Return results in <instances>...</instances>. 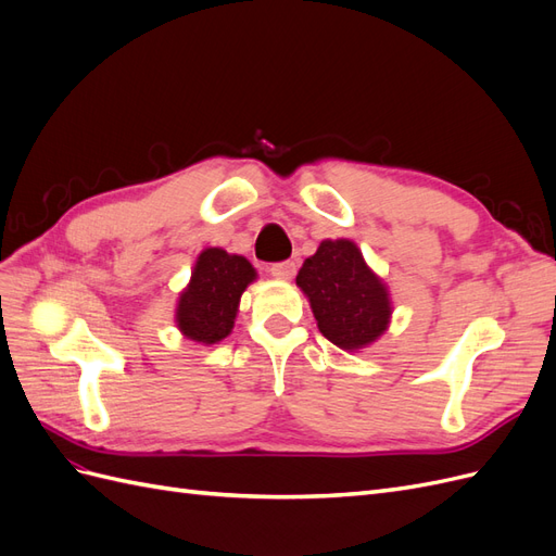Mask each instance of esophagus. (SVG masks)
Listing matches in <instances>:
<instances>
[{
  "mask_svg": "<svg viewBox=\"0 0 556 556\" xmlns=\"http://www.w3.org/2000/svg\"><path fill=\"white\" fill-rule=\"evenodd\" d=\"M268 271H271V276L278 278V280H292L294 274H296V262L271 264V268H268Z\"/></svg>",
  "mask_w": 556,
  "mask_h": 556,
  "instance_id": "obj_1",
  "label": "esophagus"
}]
</instances>
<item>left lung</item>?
I'll return each mask as SVG.
<instances>
[{
  "mask_svg": "<svg viewBox=\"0 0 556 556\" xmlns=\"http://www.w3.org/2000/svg\"><path fill=\"white\" fill-rule=\"evenodd\" d=\"M319 333L336 348L359 352L374 345L392 323V296L350 239H325L296 276Z\"/></svg>",
  "mask_w": 556,
  "mask_h": 556,
  "instance_id": "left-lung-1",
  "label": "left lung"
}]
</instances>
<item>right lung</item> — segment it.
I'll list each match as a JSON object with an SVG mask.
<instances>
[{"label":"right lung","instance_id":"obj_1","mask_svg":"<svg viewBox=\"0 0 556 556\" xmlns=\"http://www.w3.org/2000/svg\"><path fill=\"white\" fill-rule=\"evenodd\" d=\"M257 271L243 255L204 248L194 262L188 288L178 294L176 327L194 343L215 345L231 333L241 294Z\"/></svg>","mask_w":556,"mask_h":556}]
</instances>
